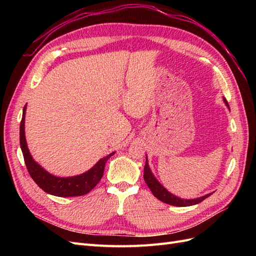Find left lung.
<instances>
[{"label": "left lung", "mask_w": 256, "mask_h": 256, "mask_svg": "<svg viewBox=\"0 0 256 256\" xmlns=\"http://www.w3.org/2000/svg\"><path fill=\"white\" fill-rule=\"evenodd\" d=\"M224 102L228 106V104L226 99H223ZM144 180L146 182V184L148 186V188L150 189V191L152 192V194L156 196L158 200H160L161 202L170 204L172 206H180V207H186V206H192L196 205L202 202L206 198H208L209 196H212V193L209 194H206L204 196H200L198 198H192V200H184V198H180L174 194H172L171 192H168L164 186H162L157 180L156 177L154 176V174L152 173L150 166H148V161H147V157H146V161H145V166H144Z\"/></svg>", "instance_id": "1"}]
</instances>
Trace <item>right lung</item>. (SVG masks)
Instances as JSON below:
<instances>
[{
	"label": "right lung",
	"instance_id": "right-lung-1",
	"mask_svg": "<svg viewBox=\"0 0 256 256\" xmlns=\"http://www.w3.org/2000/svg\"><path fill=\"white\" fill-rule=\"evenodd\" d=\"M26 110V104L23 108L22 120L20 122V146L28 171L30 177L33 178V180L38 184V187L42 188L44 192L49 193V194L60 198L84 196L92 189H94L104 175L106 162L111 156H113L115 152L100 159L94 166L83 174L72 177L54 176L44 170L30 156L24 134Z\"/></svg>",
	"mask_w": 256,
	"mask_h": 256
}]
</instances>
